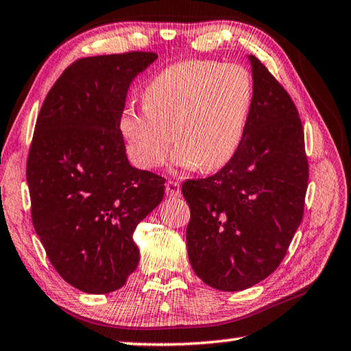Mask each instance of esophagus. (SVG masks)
<instances>
[{"instance_id":"1","label":"esophagus","mask_w":351,"mask_h":351,"mask_svg":"<svg viewBox=\"0 0 351 351\" xmlns=\"http://www.w3.org/2000/svg\"><path fill=\"white\" fill-rule=\"evenodd\" d=\"M165 193H167V197H170V198L181 197V187H180V184H178L176 181L165 182Z\"/></svg>"}]
</instances>
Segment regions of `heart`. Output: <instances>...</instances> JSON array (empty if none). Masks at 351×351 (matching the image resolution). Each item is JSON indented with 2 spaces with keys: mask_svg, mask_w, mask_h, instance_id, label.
<instances>
[{
  "mask_svg": "<svg viewBox=\"0 0 351 351\" xmlns=\"http://www.w3.org/2000/svg\"><path fill=\"white\" fill-rule=\"evenodd\" d=\"M254 79L240 64L187 60L161 71L142 93L144 108L121 112L119 130L141 169L164 162L175 139L173 162L217 171L239 152L254 105Z\"/></svg>",
  "mask_w": 351,
  "mask_h": 351,
  "instance_id": "heart-1",
  "label": "heart"
}]
</instances>
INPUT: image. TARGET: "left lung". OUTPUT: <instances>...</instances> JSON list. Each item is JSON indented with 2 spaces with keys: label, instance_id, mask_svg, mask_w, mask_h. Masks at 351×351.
<instances>
[{
  "label": "left lung",
  "instance_id": "8db88e82",
  "mask_svg": "<svg viewBox=\"0 0 351 351\" xmlns=\"http://www.w3.org/2000/svg\"><path fill=\"white\" fill-rule=\"evenodd\" d=\"M249 60L255 96L239 152L215 175L182 184L190 265L219 291L251 288L278 268L304 218L310 176L293 99L257 57Z\"/></svg>",
  "mask_w": 351,
  "mask_h": 351
}]
</instances>
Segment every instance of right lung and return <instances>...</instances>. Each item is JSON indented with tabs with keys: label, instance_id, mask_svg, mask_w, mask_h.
Instances as JSON below:
<instances>
[{
	"label": "right lung",
	"instance_id": "1",
	"mask_svg": "<svg viewBox=\"0 0 351 351\" xmlns=\"http://www.w3.org/2000/svg\"><path fill=\"white\" fill-rule=\"evenodd\" d=\"M154 52L79 58L45 99L27 154L32 224L64 282L90 294L125 285L133 232L162 201V176L130 165L119 117Z\"/></svg>",
	"mask_w": 351,
	"mask_h": 351
}]
</instances>
